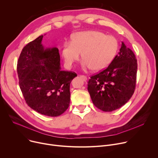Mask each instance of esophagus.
I'll list each match as a JSON object with an SVG mask.
<instances>
[{
  "mask_svg": "<svg viewBox=\"0 0 158 158\" xmlns=\"http://www.w3.org/2000/svg\"><path fill=\"white\" fill-rule=\"evenodd\" d=\"M80 77L83 79V81H87V77L86 76H83V75H81Z\"/></svg>",
  "mask_w": 158,
  "mask_h": 158,
  "instance_id": "34e87169",
  "label": "esophagus"
}]
</instances>
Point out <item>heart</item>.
Wrapping results in <instances>:
<instances>
[{
	"mask_svg": "<svg viewBox=\"0 0 158 158\" xmlns=\"http://www.w3.org/2000/svg\"><path fill=\"white\" fill-rule=\"evenodd\" d=\"M118 47L117 39L112 35L98 31H85L73 34L70 43H65L61 52L67 67H70L82 53L84 67L100 71L109 65Z\"/></svg>",
	"mask_w": 158,
	"mask_h": 158,
	"instance_id": "obj_1",
	"label": "heart"
}]
</instances>
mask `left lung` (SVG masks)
Segmentation results:
<instances>
[{
    "label": "left lung",
    "instance_id": "left-lung-1",
    "mask_svg": "<svg viewBox=\"0 0 158 158\" xmlns=\"http://www.w3.org/2000/svg\"><path fill=\"white\" fill-rule=\"evenodd\" d=\"M136 72L135 54L122 42L118 55L107 68L88 81V91L94 106L105 112L123 106L134 93Z\"/></svg>",
    "mask_w": 158,
    "mask_h": 158
}]
</instances>
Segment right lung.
<instances>
[{
    "mask_svg": "<svg viewBox=\"0 0 158 158\" xmlns=\"http://www.w3.org/2000/svg\"><path fill=\"white\" fill-rule=\"evenodd\" d=\"M43 35L22 49L18 60L19 85L28 106L47 116L56 117L68 109L75 72L61 70L57 48H44Z\"/></svg>",
    "mask_w": 158,
    "mask_h": 158,
    "instance_id": "obj_1",
    "label": "right lung"
}]
</instances>
